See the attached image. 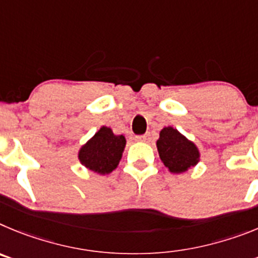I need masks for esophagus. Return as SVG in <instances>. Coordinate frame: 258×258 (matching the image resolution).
<instances>
[{"mask_svg":"<svg viewBox=\"0 0 258 258\" xmlns=\"http://www.w3.org/2000/svg\"><path fill=\"white\" fill-rule=\"evenodd\" d=\"M136 140H138V141H148V140H149V135H140V136H136Z\"/></svg>","mask_w":258,"mask_h":258,"instance_id":"1","label":"esophagus"}]
</instances>
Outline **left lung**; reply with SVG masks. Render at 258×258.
Segmentation results:
<instances>
[{"label": "left lung", "mask_w": 258, "mask_h": 258, "mask_svg": "<svg viewBox=\"0 0 258 258\" xmlns=\"http://www.w3.org/2000/svg\"><path fill=\"white\" fill-rule=\"evenodd\" d=\"M157 149L162 163L175 175L186 172L201 161L198 146L172 126L161 130Z\"/></svg>", "instance_id": "left-lung-1"}]
</instances>
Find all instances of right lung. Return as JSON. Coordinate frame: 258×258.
Instances as JSON below:
<instances>
[{"instance_id":"right-lung-1","label":"right lung","mask_w":258,"mask_h":258,"mask_svg":"<svg viewBox=\"0 0 258 258\" xmlns=\"http://www.w3.org/2000/svg\"><path fill=\"white\" fill-rule=\"evenodd\" d=\"M126 146L123 135H115L110 127L103 126L78 150V161L97 175H108L119 164Z\"/></svg>"}]
</instances>
